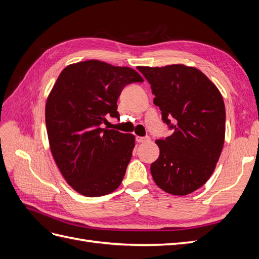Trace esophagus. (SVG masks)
<instances>
[{
  "label": "esophagus",
  "mask_w": 259,
  "mask_h": 259,
  "mask_svg": "<svg viewBox=\"0 0 259 259\" xmlns=\"http://www.w3.org/2000/svg\"><path fill=\"white\" fill-rule=\"evenodd\" d=\"M136 140H137V143H139V144L148 143V142H150V137H148V136H146V137H140V136H137V137H136Z\"/></svg>",
  "instance_id": "34e87169"
}]
</instances>
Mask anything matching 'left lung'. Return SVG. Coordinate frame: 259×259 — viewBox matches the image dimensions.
Wrapping results in <instances>:
<instances>
[{
    "instance_id": "obj_1",
    "label": "left lung",
    "mask_w": 259,
    "mask_h": 259,
    "mask_svg": "<svg viewBox=\"0 0 259 259\" xmlns=\"http://www.w3.org/2000/svg\"><path fill=\"white\" fill-rule=\"evenodd\" d=\"M137 69L151 84L162 120L174 122L173 134L155 140L160 155L150 166L152 178L169 194H189L209 179L223 150L226 110L222 94L194 67L176 64Z\"/></svg>"
}]
</instances>
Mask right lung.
I'll return each instance as SVG.
<instances>
[{
  "mask_svg": "<svg viewBox=\"0 0 259 259\" xmlns=\"http://www.w3.org/2000/svg\"><path fill=\"white\" fill-rule=\"evenodd\" d=\"M144 79L134 69L92 59L67 66L49 94L45 122L53 158L73 190L103 197L119 188L135 147V136L100 127L119 116L124 86Z\"/></svg>",
  "mask_w": 259,
  "mask_h": 259,
  "instance_id": "right-lung-1",
  "label": "right lung"
}]
</instances>
